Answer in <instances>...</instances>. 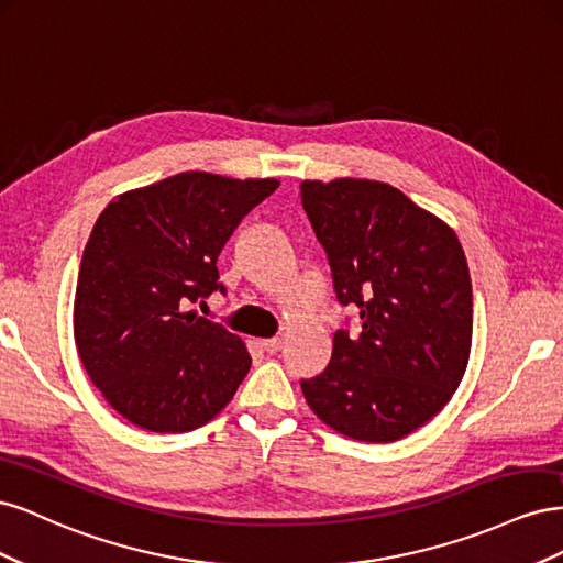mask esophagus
I'll list each match as a JSON object with an SVG mask.
<instances>
[{
    "mask_svg": "<svg viewBox=\"0 0 563 563\" xmlns=\"http://www.w3.org/2000/svg\"><path fill=\"white\" fill-rule=\"evenodd\" d=\"M261 345H263V350L267 354H277L282 350V345H284V340L282 338H267V340H263Z\"/></svg>",
    "mask_w": 563,
    "mask_h": 563,
    "instance_id": "1",
    "label": "esophagus"
}]
</instances>
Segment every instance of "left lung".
<instances>
[{
    "mask_svg": "<svg viewBox=\"0 0 563 563\" xmlns=\"http://www.w3.org/2000/svg\"><path fill=\"white\" fill-rule=\"evenodd\" d=\"M335 296L362 331L333 335L327 371L300 380L331 430L368 444L416 432L444 408L472 347V279L455 232L397 187L366 178L300 183Z\"/></svg>",
    "mask_w": 563,
    "mask_h": 563,
    "instance_id": "obj_1",
    "label": "left lung"
}]
</instances>
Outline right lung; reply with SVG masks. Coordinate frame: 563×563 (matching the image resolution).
<instances>
[{"instance_id": "1", "label": "right lung", "mask_w": 563, "mask_h": 563, "mask_svg": "<svg viewBox=\"0 0 563 563\" xmlns=\"http://www.w3.org/2000/svg\"><path fill=\"white\" fill-rule=\"evenodd\" d=\"M277 187L185 172L117 195L98 216L77 277L75 343L100 395L135 428L197 430L246 378L244 340L183 308L225 291L218 255Z\"/></svg>"}]
</instances>
